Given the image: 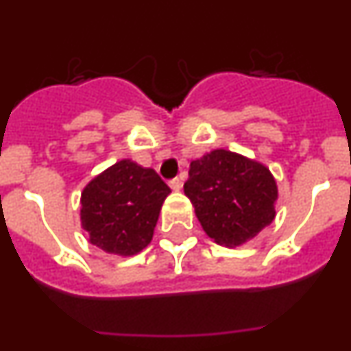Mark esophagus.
Listing matches in <instances>:
<instances>
[{"label":"esophagus","mask_w":351,"mask_h":351,"mask_svg":"<svg viewBox=\"0 0 351 351\" xmlns=\"http://www.w3.org/2000/svg\"><path fill=\"white\" fill-rule=\"evenodd\" d=\"M182 180L180 178H173V180H169V186H171L173 190H175V192H178V190H182Z\"/></svg>","instance_id":"esophagus-1"}]
</instances>
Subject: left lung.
Here are the masks:
<instances>
[{"instance_id":"8db88e82","label":"left lung","mask_w":351,"mask_h":351,"mask_svg":"<svg viewBox=\"0 0 351 351\" xmlns=\"http://www.w3.org/2000/svg\"><path fill=\"white\" fill-rule=\"evenodd\" d=\"M183 190L205 234L222 246H243L277 214L278 186L270 169L228 149H214L190 162Z\"/></svg>"}]
</instances>
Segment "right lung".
<instances>
[{"label":"right lung","instance_id":"right-lung-1","mask_svg":"<svg viewBox=\"0 0 351 351\" xmlns=\"http://www.w3.org/2000/svg\"><path fill=\"white\" fill-rule=\"evenodd\" d=\"M169 186L151 168L120 159L81 192V228L105 253L134 256L151 243Z\"/></svg>","mask_w":351,"mask_h":351}]
</instances>
